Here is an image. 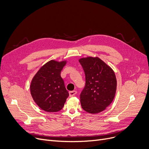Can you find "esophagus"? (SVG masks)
<instances>
[{"label":"esophagus","mask_w":149,"mask_h":149,"mask_svg":"<svg viewBox=\"0 0 149 149\" xmlns=\"http://www.w3.org/2000/svg\"><path fill=\"white\" fill-rule=\"evenodd\" d=\"M77 92L76 91H70L69 92V95H70V97H73L75 95H76Z\"/></svg>","instance_id":"esophagus-1"}]
</instances>
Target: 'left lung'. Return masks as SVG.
Wrapping results in <instances>:
<instances>
[{
    "label": "left lung",
    "mask_w": 149,
    "mask_h": 149,
    "mask_svg": "<svg viewBox=\"0 0 149 149\" xmlns=\"http://www.w3.org/2000/svg\"><path fill=\"white\" fill-rule=\"evenodd\" d=\"M84 71L86 85L80 94L82 109L91 114L104 111L113 101L117 88L114 71L98 57L79 59Z\"/></svg>",
    "instance_id": "obj_1"
}]
</instances>
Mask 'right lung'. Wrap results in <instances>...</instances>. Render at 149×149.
<instances>
[{"mask_svg": "<svg viewBox=\"0 0 149 149\" xmlns=\"http://www.w3.org/2000/svg\"><path fill=\"white\" fill-rule=\"evenodd\" d=\"M66 61H51L38 70L31 82V93L34 102L45 111H61L69 96L61 73Z\"/></svg>", "mask_w": 149, "mask_h": 149, "instance_id": "obj_1", "label": "right lung"}]
</instances>
